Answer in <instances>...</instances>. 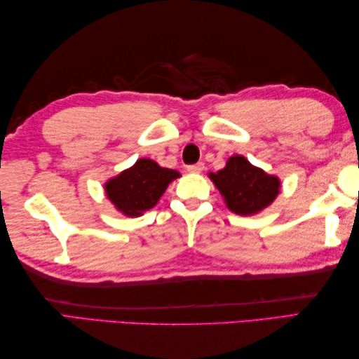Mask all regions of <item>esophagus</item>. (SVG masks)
I'll return each instance as SVG.
<instances>
[{
	"label": "esophagus",
	"mask_w": 359,
	"mask_h": 359,
	"mask_svg": "<svg viewBox=\"0 0 359 359\" xmlns=\"http://www.w3.org/2000/svg\"><path fill=\"white\" fill-rule=\"evenodd\" d=\"M188 172H202L203 171V163H194L187 166Z\"/></svg>",
	"instance_id": "esophagus-1"
}]
</instances>
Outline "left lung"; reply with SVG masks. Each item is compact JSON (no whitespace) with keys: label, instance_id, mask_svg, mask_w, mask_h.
Here are the masks:
<instances>
[{"label":"left lung","instance_id":"left-lung-1","mask_svg":"<svg viewBox=\"0 0 359 359\" xmlns=\"http://www.w3.org/2000/svg\"><path fill=\"white\" fill-rule=\"evenodd\" d=\"M210 177L224 196L226 207L241 216L256 215L279 194V179L259 170L242 156L228 158L224 170L211 172Z\"/></svg>","mask_w":359,"mask_h":359}]
</instances>
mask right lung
I'll return each mask as SVG.
<instances>
[{
    "mask_svg": "<svg viewBox=\"0 0 359 359\" xmlns=\"http://www.w3.org/2000/svg\"><path fill=\"white\" fill-rule=\"evenodd\" d=\"M180 177L175 170L158 166L154 160L140 158L129 170L104 185L106 196L126 216H140L156 207L166 187Z\"/></svg>",
    "mask_w": 359,
    "mask_h": 359,
    "instance_id": "add662e5",
    "label": "right lung"
}]
</instances>
